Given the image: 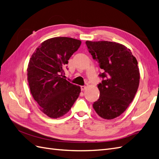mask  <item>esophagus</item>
Segmentation results:
<instances>
[{
    "mask_svg": "<svg viewBox=\"0 0 159 159\" xmlns=\"http://www.w3.org/2000/svg\"><path fill=\"white\" fill-rule=\"evenodd\" d=\"M80 88H81V91H84L85 89L86 88V85H81L80 86Z\"/></svg>",
    "mask_w": 159,
    "mask_h": 159,
    "instance_id": "34e87169",
    "label": "esophagus"
}]
</instances>
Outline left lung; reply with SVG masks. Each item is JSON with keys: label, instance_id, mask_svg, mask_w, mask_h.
<instances>
[{"label": "left lung", "instance_id": "obj_1", "mask_svg": "<svg viewBox=\"0 0 159 159\" xmlns=\"http://www.w3.org/2000/svg\"><path fill=\"white\" fill-rule=\"evenodd\" d=\"M89 52L103 71L98 85L100 96L93 107L99 116L113 119L132 102L139 85L138 62L127 47L119 43L86 41Z\"/></svg>", "mask_w": 159, "mask_h": 159}]
</instances>
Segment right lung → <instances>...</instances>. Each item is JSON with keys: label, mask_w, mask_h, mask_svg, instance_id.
Here are the masks:
<instances>
[{"label": "right lung", "mask_w": 159, "mask_h": 159, "mask_svg": "<svg viewBox=\"0 0 159 159\" xmlns=\"http://www.w3.org/2000/svg\"><path fill=\"white\" fill-rule=\"evenodd\" d=\"M81 42L56 37L43 42L33 53L28 66V81L40 109L50 118L64 116L81 92L80 87L63 78L64 68Z\"/></svg>", "instance_id": "obj_1"}]
</instances>
